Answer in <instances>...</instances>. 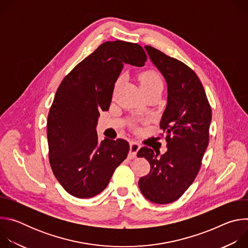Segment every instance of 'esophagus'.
Wrapping results in <instances>:
<instances>
[{
  "mask_svg": "<svg viewBox=\"0 0 248 248\" xmlns=\"http://www.w3.org/2000/svg\"><path fill=\"white\" fill-rule=\"evenodd\" d=\"M140 144L135 142V141H131L130 144H129V157L132 159V158H135L136 157V154L138 152V150L140 149Z\"/></svg>",
  "mask_w": 248,
  "mask_h": 248,
  "instance_id": "obj_1",
  "label": "esophagus"
}]
</instances>
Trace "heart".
<instances>
[{"label": "heart", "instance_id": "b5f03b06", "mask_svg": "<svg viewBox=\"0 0 248 248\" xmlns=\"http://www.w3.org/2000/svg\"><path fill=\"white\" fill-rule=\"evenodd\" d=\"M140 85H149V86H163V82L158 74L154 72H146L142 74L139 78Z\"/></svg>", "mask_w": 248, "mask_h": 248}]
</instances>
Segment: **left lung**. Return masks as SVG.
Returning <instances> with one entry per match:
<instances>
[{"instance_id": "8db88e82", "label": "left lung", "mask_w": 248, "mask_h": 248, "mask_svg": "<svg viewBox=\"0 0 248 248\" xmlns=\"http://www.w3.org/2000/svg\"><path fill=\"white\" fill-rule=\"evenodd\" d=\"M149 59L163 75L168 87L167 107L160 128L166 134L168 150L160 155L142 147L150 171L140 178L141 193L156 204L178 200L194 182L209 143L212 111L198 77L186 64L161 51L145 46Z\"/></svg>"}]
</instances>
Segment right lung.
I'll list each match as a JSON object with an SVG mask.
<instances>
[{"mask_svg":"<svg viewBox=\"0 0 248 248\" xmlns=\"http://www.w3.org/2000/svg\"><path fill=\"white\" fill-rule=\"evenodd\" d=\"M140 45L121 40L100 45L60 84L47 122L49 159L58 182L78 198H90L107 187L126 158L124 139L98 140L100 112L108 111L124 63L143 66Z\"/></svg>","mask_w":248,"mask_h":248,"instance_id":"1","label":"right lung"}]
</instances>
